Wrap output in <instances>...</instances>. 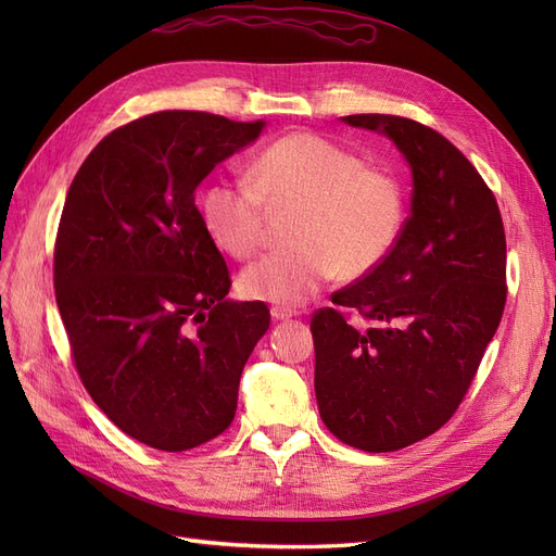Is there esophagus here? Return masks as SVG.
<instances>
[{"mask_svg":"<svg viewBox=\"0 0 556 556\" xmlns=\"http://www.w3.org/2000/svg\"><path fill=\"white\" fill-rule=\"evenodd\" d=\"M294 315H296V311H292V308H285V306H274L271 308V317L274 319H290Z\"/></svg>","mask_w":556,"mask_h":556,"instance_id":"obj_1","label":"esophagus"}]
</instances>
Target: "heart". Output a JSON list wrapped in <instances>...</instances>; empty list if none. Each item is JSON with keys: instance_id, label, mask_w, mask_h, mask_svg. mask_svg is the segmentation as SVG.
<instances>
[{"instance_id": "1", "label": "heart", "mask_w": 556, "mask_h": 556, "mask_svg": "<svg viewBox=\"0 0 556 556\" xmlns=\"http://www.w3.org/2000/svg\"><path fill=\"white\" fill-rule=\"evenodd\" d=\"M288 201H299L290 225L294 243L241 274L245 296L282 306L311 299L336 274H371L396 245L406 215L394 176L313 131L285 134L262 148L250 182L211 180L199 194V213L217 248L250 260L264 245V204Z\"/></svg>"}]
</instances>
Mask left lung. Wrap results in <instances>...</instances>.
<instances>
[{"instance_id": "8db88e82", "label": "left lung", "mask_w": 556, "mask_h": 556, "mask_svg": "<svg viewBox=\"0 0 556 556\" xmlns=\"http://www.w3.org/2000/svg\"><path fill=\"white\" fill-rule=\"evenodd\" d=\"M384 134L413 172L410 215L387 260L313 313L315 396L327 429L394 452L457 413L506 306V231L494 192L459 148L410 117L345 115Z\"/></svg>"}]
</instances>
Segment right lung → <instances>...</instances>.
<instances>
[{
  "label": "right lung",
  "instance_id": "obj_1",
  "mask_svg": "<svg viewBox=\"0 0 556 556\" xmlns=\"http://www.w3.org/2000/svg\"><path fill=\"white\" fill-rule=\"evenodd\" d=\"M264 123L160 111L113 129L72 182L55 301L92 401L131 439L182 452L220 435L271 315L225 299L231 278L194 192Z\"/></svg>",
  "mask_w": 556,
  "mask_h": 556
}]
</instances>
